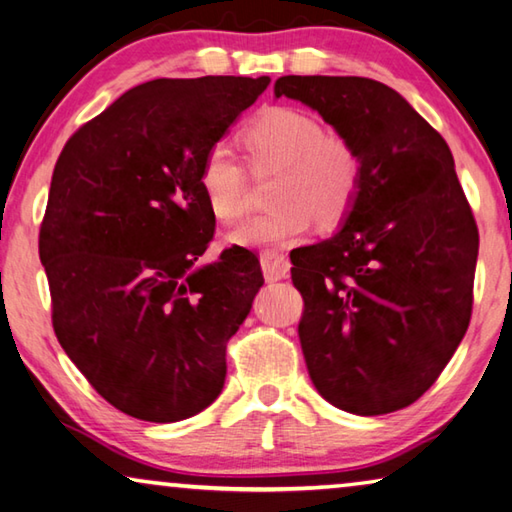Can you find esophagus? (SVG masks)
Listing matches in <instances>:
<instances>
[{
    "instance_id": "esophagus-1",
    "label": "esophagus",
    "mask_w": 512,
    "mask_h": 512,
    "mask_svg": "<svg viewBox=\"0 0 512 512\" xmlns=\"http://www.w3.org/2000/svg\"><path fill=\"white\" fill-rule=\"evenodd\" d=\"M259 262H262V271L268 282L286 280L288 271H291V262H288V257L277 253V250H264V253L259 255Z\"/></svg>"
}]
</instances>
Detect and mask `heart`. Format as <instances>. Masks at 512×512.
Returning a JSON list of instances; mask_svg holds the SVG:
<instances>
[{"label": "heart", "instance_id": "1", "mask_svg": "<svg viewBox=\"0 0 512 512\" xmlns=\"http://www.w3.org/2000/svg\"><path fill=\"white\" fill-rule=\"evenodd\" d=\"M248 163L255 172L280 170L271 188L273 208L230 232L246 248H282L300 241L313 219L333 228L356 203L362 185L358 147L338 129L295 107H271L244 129ZM199 188L212 215L237 221L248 210V174L226 143L208 147L199 165Z\"/></svg>", "mask_w": 512, "mask_h": 512}]
</instances>
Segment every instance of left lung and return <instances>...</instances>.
I'll return each mask as SVG.
<instances>
[{
    "label": "left lung",
    "instance_id": "left-lung-1",
    "mask_svg": "<svg viewBox=\"0 0 512 512\" xmlns=\"http://www.w3.org/2000/svg\"><path fill=\"white\" fill-rule=\"evenodd\" d=\"M362 159L345 226L291 253L306 369L340 410L378 416L418 401L466 336L479 230L443 136L401 94L358 76H282Z\"/></svg>",
    "mask_w": 512,
    "mask_h": 512
}]
</instances>
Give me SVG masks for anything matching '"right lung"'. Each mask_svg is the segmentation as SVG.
I'll list each match as a JSON object with an SVG mask.
<instances>
[{"instance_id":"1","label":"right lung","mask_w":512,"mask_h":512,"mask_svg":"<svg viewBox=\"0 0 512 512\" xmlns=\"http://www.w3.org/2000/svg\"><path fill=\"white\" fill-rule=\"evenodd\" d=\"M271 78H159L73 134L55 163L40 259L62 349L127 416L174 423L215 401L259 259L241 246L197 268L215 237L199 165Z\"/></svg>"}]
</instances>
